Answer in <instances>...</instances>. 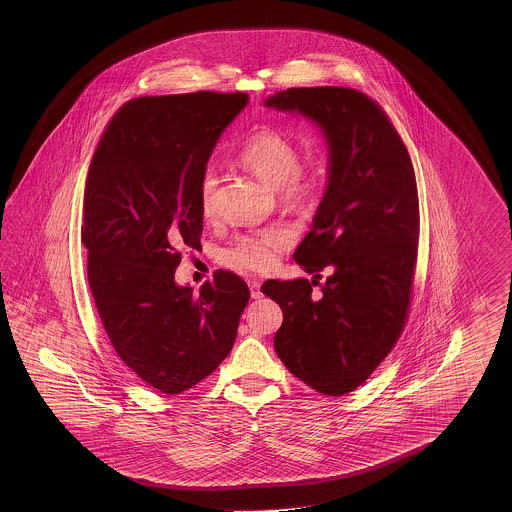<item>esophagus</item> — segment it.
<instances>
[{
    "instance_id": "esophagus-1",
    "label": "esophagus",
    "mask_w": 512,
    "mask_h": 512,
    "mask_svg": "<svg viewBox=\"0 0 512 512\" xmlns=\"http://www.w3.org/2000/svg\"><path fill=\"white\" fill-rule=\"evenodd\" d=\"M249 289H251V296L254 298V300H258V298H261L263 294H261V285L260 282H256V280H251L249 282Z\"/></svg>"
}]
</instances>
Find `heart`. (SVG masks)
Returning a JSON list of instances; mask_svg holds the SVG:
<instances>
[{"instance_id": "heart-1", "label": "heart", "mask_w": 512, "mask_h": 512, "mask_svg": "<svg viewBox=\"0 0 512 512\" xmlns=\"http://www.w3.org/2000/svg\"><path fill=\"white\" fill-rule=\"evenodd\" d=\"M238 161L243 168L256 175L271 188H278L283 201L302 205L315 196V175L307 174L300 164L302 155L298 146L278 131L263 128L252 133L238 152ZM216 174L207 168L199 183V208L203 216H210L214 210ZM291 245L289 230L272 227L254 236H243L234 247L225 252V261L247 271H271L278 263L282 252Z\"/></svg>"}]
</instances>
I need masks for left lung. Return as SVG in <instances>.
I'll list each match as a JSON object with an SVG mask.
<instances>
[{"label":"left lung","instance_id":"1","mask_svg":"<svg viewBox=\"0 0 512 512\" xmlns=\"http://www.w3.org/2000/svg\"><path fill=\"white\" fill-rule=\"evenodd\" d=\"M263 106L311 120L327 146L324 197L294 252L315 276L261 285L283 311L274 348L309 388L344 395L370 377L403 331L419 241L414 166L384 111L355 89L291 87ZM324 268L330 276L320 284Z\"/></svg>","mask_w":512,"mask_h":512}]
</instances>
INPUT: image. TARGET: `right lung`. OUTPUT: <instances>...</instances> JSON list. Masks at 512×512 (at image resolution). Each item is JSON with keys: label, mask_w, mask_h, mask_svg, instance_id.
Segmentation results:
<instances>
[{"label": "right lung", "mask_w": 512, "mask_h": 512, "mask_svg": "<svg viewBox=\"0 0 512 512\" xmlns=\"http://www.w3.org/2000/svg\"><path fill=\"white\" fill-rule=\"evenodd\" d=\"M247 104V93L212 91L135 98L89 166L82 243L98 315L124 364L168 395L227 359L251 298L229 271L197 293L175 282L177 249H196L203 232L201 175Z\"/></svg>", "instance_id": "right-lung-1"}]
</instances>
